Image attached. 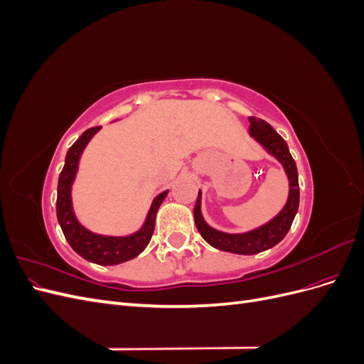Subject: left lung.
Wrapping results in <instances>:
<instances>
[{
  "instance_id": "1",
  "label": "left lung",
  "mask_w": 364,
  "mask_h": 364,
  "mask_svg": "<svg viewBox=\"0 0 364 364\" xmlns=\"http://www.w3.org/2000/svg\"><path fill=\"white\" fill-rule=\"evenodd\" d=\"M250 135L255 138L259 144L266 149L270 155L277 158L285 168V173L290 181V194L282 211L274 217L267 225H264L255 230L246 234H225L213 229L205 223L200 213V191L197 196L194 206V222L200 235L215 249L240 253V255H253L262 250H267L278 245L279 241L287 235L294 220V215L299 208V181H297V168L287 142L264 119H257L250 117Z\"/></svg>"
}]
</instances>
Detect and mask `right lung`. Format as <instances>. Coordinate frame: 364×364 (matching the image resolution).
Listing matches in <instances>:
<instances>
[{"instance_id": "obj_1", "label": "right lung", "mask_w": 364, "mask_h": 364, "mask_svg": "<svg viewBox=\"0 0 364 364\" xmlns=\"http://www.w3.org/2000/svg\"><path fill=\"white\" fill-rule=\"evenodd\" d=\"M100 126H95L85 130L74 144L70 147L65 165L59 176L58 183V200H56V213L62 232L67 238L70 246L79 253V255L87 261L100 264V266H114L129 261L138 257L139 253L147 247L150 238L155 230V218L158 208L164 202L165 196L168 191L161 193L151 203L150 211L147 214L146 223L136 234L129 237H105L97 235L85 229L73 213L71 203V185L75 178L77 167H79V159L83 149L86 147L90 139L97 134Z\"/></svg>"}]
</instances>
